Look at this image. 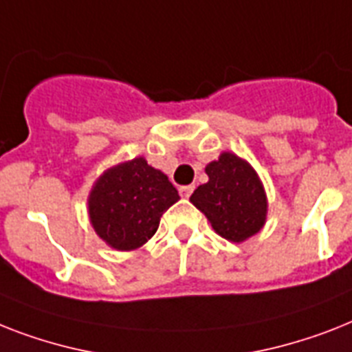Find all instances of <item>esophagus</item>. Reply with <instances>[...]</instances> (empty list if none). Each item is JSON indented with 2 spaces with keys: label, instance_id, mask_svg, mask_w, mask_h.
I'll list each match as a JSON object with an SVG mask.
<instances>
[{
  "label": "esophagus",
  "instance_id": "esophagus-1",
  "mask_svg": "<svg viewBox=\"0 0 352 352\" xmlns=\"http://www.w3.org/2000/svg\"><path fill=\"white\" fill-rule=\"evenodd\" d=\"M193 190H195V186L193 184L181 186V188H179V193H181V197H184V199H190V195L193 193Z\"/></svg>",
  "mask_w": 352,
  "mask_h": 352
}]
</instances>
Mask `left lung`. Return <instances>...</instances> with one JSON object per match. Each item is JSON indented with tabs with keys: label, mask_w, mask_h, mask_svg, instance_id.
Returning a JSON list of instances; mask_svg holds the SVG:
<instances>
[{
	"label": "left lung",
	"mask_w": 352,
	"mask_h": 352,
	"mask_svg": "<svg viewBox=\"0 0 352 352\" xmlns=\"http://www.w3.org/2000/svg\"><path fill=\"white\" fill-rule=\"evenodd\" d=\"M206 173L208 182L193 191L191 204L226 241L241 244L256 235L267 219V195L255 168L242 157L222 151L206 166Z\"/></svg>",
	"instance_id": "left-lung-1"
}]
</instances>
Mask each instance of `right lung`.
<instances>
[{
  "instance_id": "right-lung-1",
  "label": "right lung",
  "mask_w": 352,
  "mask_h": 352,
  "mask_svg": "<svg viewBox=\"0 0 352 352\" xmlns=\"http://www.w3.org/2000/svg\"><path fill=\"white\" fill-rule=\"evenodd\" d=\"M179 199L161 170L135 157L97 177L88 195V219L111 250L133 251L155 235L162 213Z\"/></svg>"
}]
</instances>
